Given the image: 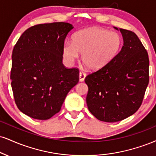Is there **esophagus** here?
<instances>
[{"label": "esophagus", "instance_id": "34e87169", "mask_svg": "<svg viewBox=\"0 0 156 156\" xmlns=\"http://www.w3.org/2000/svg\"><path fill=\"white\" fill-rule=\"evenodd\" d=\"M86 73H84L83 72H80L79 73V80L80 82L83 81L84 80H85V78H86Z\"/></svg>", "mask_w": 156, "mask_h": 156}]
</instances>
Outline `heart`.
Masks as SVG:
<instances>
[{"label": "heart", "instance_id": "heart-1", "mask_svg": "<svg viewBox=\"0 0 156 156\" xmlns=\"http://www.w3.org/2000/svg\"><path fill=\"white\" fill-rule=\"evenodd\" d=\"M121 46L122 39L119 33L91 27L76 33L73 43H65L62 54L65 61L72 64L82 54L84 65L90 70H98L119 54Z\"/></svg>", "mask_w": 156, "mask_h": 156}]
</instances>
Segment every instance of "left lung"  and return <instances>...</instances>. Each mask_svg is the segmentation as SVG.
<instances>
[{
    "label": "left lung",
    "instance_id": "8db88e82",
    "mask_svg": "<svg viewBox=\"0 0 156 156\" xmlns=\"http://www.w3.org/2000/svg\"><path fill=\"white\" fill-rule=\"evenodd\" d=\"M121 33L123 46L105 67L88 75L86 104L99 121L117 122L140 108L149 83L148 54L137 35L114 27Z\"/></svg>",
    "mask_w": 156,
    "mask_h": 156
}]
</instances>
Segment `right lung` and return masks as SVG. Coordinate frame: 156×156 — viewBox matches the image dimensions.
Instances as JSON below:
<instances>
[{
    "label": "right lung",
    "mask_w": 156,
    "mask_h": 156,
    "mask_svg": "<svg viewBox=\"0 0 156 156\" xmlns=\"http://www.w3.org/2000/svg\"><path fill=\"white\" fill-rule=\"evenodd\" d=\"M73 26L41 24L22 33L12 51V88L16 106L34 119L47 120L59 112L79 80L78 69L62 64L65 39Z\"/></svg>",
    "instance_id": "add662e5"
}]
</instances>
